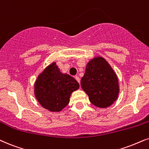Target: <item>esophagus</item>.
Returning <instances> with one entry per match:
<instances>
[{"label": "esophagus", "mask_w": 149, "mask_h": 149, "mask_svg": "<svg viewBox=\"0 0 149 149\" xmlns=\"http://www.w3.org/2000/svg\"><path fill=\"white\" fill-rule=\"evenodd\" d=\"M74 78H75V79H76V80H77V81L78 82L79 84V83H80V78H79V77L78 76H76V77H74Z\"/></svg>", "instance_id": "1"}]
</instances>
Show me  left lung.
<instances>
[{"mask_svg":"<svg viewBox=\"0 0 149 149\" xmlns=\"http://www.w3.org/2000/svg\"><path fill=\"white\" fill-rule=\"evenodd\" d=\"M81 86L96 107L106 108L117 100L120 92L114 70L103 57H94L87 63Z\"/></svg>","mask_w":149,"mask_h":149,"instance_id":"obj_1","label":"left lung"}]
</instances>
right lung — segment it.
<instances>
[{
    "label": "right lung",
    "mask_w": 149,
    "mask_h": 149,
    "mask_svg": "<svg viewBox=\"0 0 149 149\" xmlns=\"http://www.w3.org/2000/svg\"><path fill=\"white\" fill-rule=\"evenodd\" d=\"M79 88L78 82L70 75L61 73L53 61L38 76L34 94L44 109L59 112L66 107L71 94Z\"/></svg>",
    "instance_id": "add662e5"
}]
</instances>
